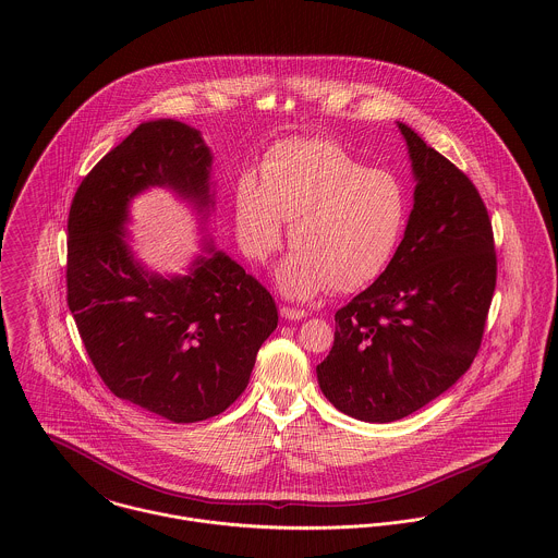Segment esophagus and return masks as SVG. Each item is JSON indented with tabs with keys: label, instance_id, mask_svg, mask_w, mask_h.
<instances>
[{
	"label": "esophagus",
	"instance_id": "obj_1",
	"mask_svg": "<svg viewBox=\"0 0 558 558\" xmlns=\"http://www.w3.org/2000/svg\"><path fill=\"white\" fill-rule=\"evenodd\" d=\"M281 316L286 319H305L307 312L305 310H294V307H281Z\"/></svg>",
	"mask_w": 558,
	"mask_h": 558
}]
</instances>
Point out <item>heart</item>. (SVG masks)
<instances>
[{
	"label": "heart",
	"instance_id": "obj_1",
	"mask_svg": "<svg viewBox=\"0 0 558 558\" xmlns=\"http://www.w3.org/2000/svg\"><path fill=\"white\" fill-rule=\"evenodd\" d=\"M240 244L266 259L290 221L296 248L277 268L286 296L312 299L328 286L354 292L391 264L408 219L405 189L391 171L369 169L330 140H286L242 175L234 195Z\"/></svg>",
	"mask_w": 558,
	"mask_h": 558
}]
</instances>
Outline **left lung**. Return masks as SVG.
<instances>
[{"instance_id": "1", "label": "left lung", "mask_w": 558, "mask_h": 558, "mask_svg": "<svg viewBox=\"0 0 558 558\" xmlns=\"http://www.w3.org/2000/svg\"><path fill=\"white\" fill-rule=\"evenodd\" d=\"M414 204L387 270L335 314L316 367L324 398L367 423L403 418L451 389L477 356L496 253L475 184L398 122Z\"/></svg>"}]
</instances>
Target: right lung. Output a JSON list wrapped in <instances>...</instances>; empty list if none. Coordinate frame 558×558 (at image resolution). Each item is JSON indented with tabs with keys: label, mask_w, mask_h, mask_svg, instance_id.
Returning a JSON list of instances; mask_svg holds the SVG:
<instances>
[{
	"label": "right lung",
	"mask_w": 558,
	"mask_h": 558,
	"mask_svg": "<svg viewBox=\"0 0 558 558\" xmlns=\"http://www.w3.org/2000/svg\"><path fill=\"white\" fill-rule=\"evenodd\" d=\"M153 186L191 204L206 226L213 153L197 129L144 122L83 178L69 215V307L116 398L195 423L240 398L279 316L270 292L213 239L202 240L186 275L165 277L135 259L129 208Z\"/></svg>",
	"instance_id": "obj_1"
}]
</instances>
